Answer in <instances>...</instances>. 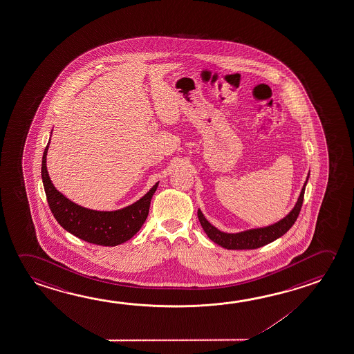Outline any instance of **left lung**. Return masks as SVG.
<instances>
[{
    "label": "left lung",
    "mask_w": 354,
    "mask_h": 354,
    "mask_svg": "<svg viewBox=\"0 0 354 354\" xmlns=\"http://www.w3.org/2000/svg\"><path fill=\"white\" fill-rule=\"evenodd\" d=\"M308 178H310V171L307 174L306 181L302 186L301 192L297 197V201H296L295 206L292 207V209L281 220H279L278 222L269 225V226L250 228V230H245L242 232L228 233L220 231L217 227H214L212 223H209L207 218L203 216L201 209L197 211V217L200 220L203 231L207 234V237L221 247H223L226 250H255V248H259V247L272 243L275 239L281 237L295 223L296 218H297V216L300 214V209H301L304 194H305Z\"/></svg>",
    "instance_id": "left-lung-1"
}]
</instances>
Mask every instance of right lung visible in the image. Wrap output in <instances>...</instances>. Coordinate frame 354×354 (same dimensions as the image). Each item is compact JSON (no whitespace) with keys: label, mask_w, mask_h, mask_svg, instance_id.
Here are the masks:
<instances>
[{"label":"right lung","mask_w":354,"mask_h":354,"mask_svg":"<svg viewBox=\"0 0 354 354\" xmlns=\"http://www.w3.org/2000/svg\"><path fill=\"white\" fill-rule=\"evenodd\" d=\"M49 143L41 159V180L48 203L55 220L65 231L88 243L113 247L127 242L143 226L149 212L151 197L157 190L159 181L151 190L132 205L115 211H96L82 207L70 201L49 178L47 170V153Z\"/></svg>","instance_id":"add662e5"}]
</instances>
